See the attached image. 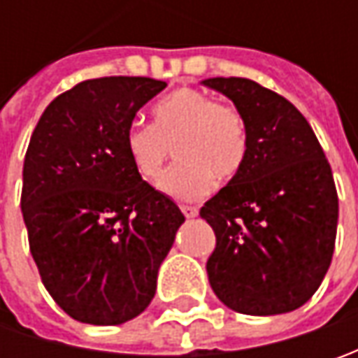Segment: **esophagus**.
I'll return each mask as SVG.
<instances>
[{
  "label": "esophagus",
  "mask_w": 358,
  "mask_h": 358,
  "mask_svg": "<svg viewBox=\"0 0 358 358\" xmlns=\"http://www.w3.org/2000/svg\"><path fill=\"white\" fill-rule=\"evenodd\" d=\"M181 211H183V215H185L187 219H193V217L199 215V209H197V207H191V205H181Z\"/></svg>",
  "instance_id": "1"
}]
</instances>
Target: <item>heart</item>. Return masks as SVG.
<instances>
[{
    "instance_id": "b5f03b06",
    "label": "heart",
    "mask_w": 358,
    "mask_h": 358,
    "mask_svg": "<svg viewBox=\"0 0 358 358\" xmlns=\"http://www.w3.org/2000/svg\"><path fill=\"white\" fill-rule=\"evenodd\" d=\"M125 155L145 181L155 183L165 161L179 159L161 179V191L177 201L201 199L217 179H231L249 153L245 117L195 90H177L153 107V123L133 121L123 135Z\"/></svg>"
}]
</instances>
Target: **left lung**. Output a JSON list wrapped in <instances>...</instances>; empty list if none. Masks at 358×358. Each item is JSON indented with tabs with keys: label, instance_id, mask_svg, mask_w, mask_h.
Returning a JSON list of instances; mask_svg holds the SVG:
<instances>
[{
	"label": "left lung",
	"instance_id": "left-lung-1",
	"mask_svg": "<svg viewBox=\"0 0 358 358\" xmlns=\"http://www.w3.org/2000/svg\"><path fill=\"white\" fill-rule=\"evenodd\" d=\"M203 83L227 95L249 131L243 169L199 211L217 239L207 259L211 289L243 315L299 309L335 251L338 197L323 147L279 93L245 77Z\"/></svg>",
	"mask_w": 358,
	"mask_h": 358
}]
</instances>
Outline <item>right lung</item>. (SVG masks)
<instances>
[{"label": "right lung", "mask_w": 358, "mask_h": 358, "mask_svg": "<svg viewBox=\"0 0 358 358\" xmlns=\"http://www.w3.org/2000/svg\"><path fill=\"white\" fill-rule=\"evenodd\" d=\"M165 81L99 77L57 95L23 161L21 213L41 282L71 319L121 324L147 309L185 221L133 169L123 135Z\"/></svg>", "instance_id": "add662e5"}]
</instances>
